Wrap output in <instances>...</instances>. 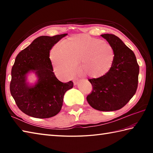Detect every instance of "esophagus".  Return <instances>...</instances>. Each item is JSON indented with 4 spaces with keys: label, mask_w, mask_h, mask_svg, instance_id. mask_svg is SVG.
Wrapping results in <instances>:
<instances>
[{
    "label": "esophagus",
    "mask_w": 153,
    "mask_h": 153,
    "mask_svg": "<svg viewBox=\"0 0 153 153\" xmlns=\"http://www.w3.org/2000/svg\"><path fill=\"white\" fill-rule=\"evenodd\" d=\"M78 82H79V79H76L74 80V85H77V84L78 83Z\"/></svg>",
    "instance_id": "34e87169"
}]
</instances>
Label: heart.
I'll return each instance as SVG.
<instances>
[{"label": "heart", "instance_id": "obj_1", "mask_svg": "<svg viewBox=\"0 0 153 153\" xmlns=\"http://www.w3.org/2000/svg\"><path fill=\"white\" fill-rule=\"evenodd\" d=\"M50 56L54 70L64 77L75 74L80 62L84 74L99 77L111 68L114 52L108 42L83 34L55 45Z\"/></svg>", "mask_w": 153, "mask_h": 153}]
</instances>
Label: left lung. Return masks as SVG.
Here are the masks:
<instances>
[{
    "mask_svg": "<svg viewBox=\"0 0 153 153\" xmlns=\"http://www.w3.org/2000/svg\"><path fill=\"white\" fill-rule=\"evenodd\" d=\"M101 36L114 52V60L108 73L89 79L93 91L87 97L90 106L100 111H114L124 106L137 91L139 66L135 55L123 41L113 34Z\"/></svg>",
    "mask_w": 153,
    "mask_h": 153,
    "instance_id": "left-lung-1",
    "label": "left lung"
}]
</instances>
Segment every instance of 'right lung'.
<instances>
[{
    "instance_id": "right-lung-1",
    "label": "right lung",
    "mask_w": 153,
    "mask_h": 153,
    "mask_svg": "<svg viewBox=\"0 0 153 153\" xmlns=\"http://www.w3.org/2000/svg\"><path fill=\"white\" fill-rule=\"evenodd\" d=\"M67 33L41 36L22 50L16 58L11 71V95L19 109L37 118H48L60 111L65 93L71 89V81L62 83L53 72L50 51ZM33 71L38 77L34 86L27 83V74Z\"/></svg>"
}]
</instances>
